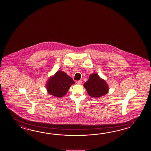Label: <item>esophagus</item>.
<instances>
[{
    "instance_id": "34e87169",
    "label": "esophagus",
    "mask_w": 151,
    "mask_h": 151,
    "mask_svg": "<svg viewBox=\"0 0 151 151\" xmlns=\"http://www.w3.org/2000/svg\"><path fill=\"white\" fill-rule=\"evenodd\" d=\"M76 82H77V84H80V85H81L82 83H83V81H82L81 80H78V81H77Z\"/></svg>"
}]
</instances>
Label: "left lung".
Segmentation results:
<instances>
[{
	"label": "left lung",
	"instance_id": "8db88e82",
	"mask_svg": "<svg viewBox=\"0 0 151 151\" xmlns=\"http://www.w3.org/2000/svg\"><path fill=\"white\" fill-rule=\"evenodd\" d=\"M90 96L98 98L106 94L109 92V86L105 80L100 78L98 74H90L88 80L83 84Z\"/></svg>",
	"mask_w": 151,
	"mask_h": 151
}]
</instances>
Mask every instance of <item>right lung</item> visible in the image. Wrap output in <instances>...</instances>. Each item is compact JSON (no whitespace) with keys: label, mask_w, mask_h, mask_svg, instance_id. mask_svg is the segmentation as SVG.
Here are the masks:
<instances>
[{"label":"right lung","mask_w":151,"mask_h":151,"mask_svg":"<svg viewBox=\"0 0 151 151\" xmlns=\"http://www.w3.org/2000/svg\"><path fill=\"white\" fill-rule=\"evenodd\" d=\"M73 80L64 72L57 71L56 73L49 78L46 88L49 94L52 96L61 98L64 96L72 84Z\"/></svg>","instance_id":"add662e5"}]
</instances>
